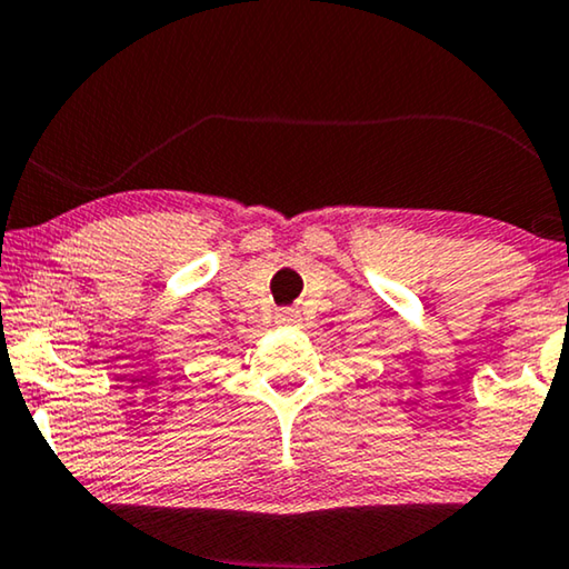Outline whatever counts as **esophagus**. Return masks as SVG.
<instances>
[{
  "label": "esophagus",
  "mask_w": 569,
  "mask_h": 569,
  "mask_svg": "<svg viewBox=\"0 0 569 569\" xmlns=\"http://www.w3.org/2000/svg\"><path fill=\"white\" fill-rule=\"evenodd\" d=\"M278 320L280 322H297V312H293V309H280Z\"/></svg>",
  "instance_id": "esophagus-1"
}]
</instances>
